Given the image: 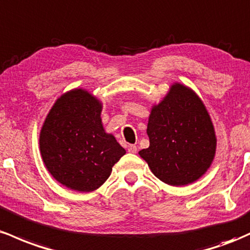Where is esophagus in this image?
<instances>
[{
	"label": "esophagus",
	"mask_w": 250,
	"mask_h": 250,
	"mask_svg": "<svg viewBox=\"0 0 250 250\" xmlns=\"http://www.w3.org/2000/svg\"><path fill=\"white\" fill-rule=\"evenodd\" d=\"M127 151H128V152H130V153H136V152H137V146H136V145L130 144V145H128V146H127Z\"/></svg>",
	"instance_id": "34e87169"
}]
</instances>
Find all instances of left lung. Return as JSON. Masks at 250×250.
I'll return each instance as SVG.
<instances>
[{"mask_svg": "<svg viewBox=\"0 0 250 250\" xmlns=\"http://www.w3.org/2000/svg\"><path fill=\"white\" fill-rule=\"evenodd\" d=\"M150 146L139 151L157 178L173 187L201 178L214 161L216 136L206 106L191 88L173 83L147 123Z\"/></svg>", "mask_w": 250, "mask_h": 250, "instance_id": "8db88e82", "label": "left lung"}]
</instances>
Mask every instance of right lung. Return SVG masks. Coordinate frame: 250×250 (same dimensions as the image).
Instances as JSON below:
<instances>
[{
    "instance_id": "obj_1",
    "label": "right lung",
    "mask_w": 250,
    "mask_h": 250,
    "mask_svg": "<svg viewBox=\"0 0 250 250\" xmlns=\"http://www.w3.org/2000/svg\"><path fill=\"white\" fill-rule=\"evenodd\" d=\"M102 110L97 98L75 88L59 98L42 125V161L59 183L72 190H97L126 153L116 138L104 130Z\"/></svg>"
}]
</instances>
